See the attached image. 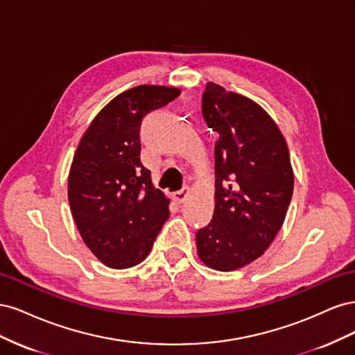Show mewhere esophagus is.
Listing matches in <instances>:
<instances>
[{
	"instance_id": "obj_1",
	"label": "esophagus",
	"mask_w": 355,
	"mask_h": 355,
	"mask_svg": "<svg viewBox=\"0 0 355 355\" xmlns=\"http://www.w3.org/2000/svg\"><path fill=\"white\" fill-rule=\"evenodd\" d=\"M189 192H191V188H189V187H184V188H182L180 191L175 192V194H173V198H175V201L182 202V201H185V200H187V197L189 196Z\"/></svg>"
}]
</instances>
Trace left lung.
I'll use <instances>...</instances> for the list:
<instances>
[{
  "label": "left lung",
  "mask_w": 355,
  "mask_h": 355,
  "mask_svg": "<svg viewBox=\"0 0 355 355\" xmlns=\"http://www.w3.org/2000/svg\"><path fill=\"white\" fill-rule=\"evenodd\" d=\"M214 144V211L196 234L197 253L216 271L249 265L274 241L293 194L286 139L261 105L207 83L201 99Z\"/></svg>",
  "instance_id": "left-lung-1"
}]
</instances>
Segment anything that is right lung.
Masks as SVG:
<instances>
[{
	"label": "right lung",
	"mask_w": 355,
	"mask_h": 355,
	"mask_svg": "<svg viewBox=\"0 0 355 355\" xmlns=\"http://www.w3.org/2000/svg\"><path fill=\"white\" fill-rule=\"evenodd\" d=\"M176 87L142 84L114 98L83 135L68 176L75 225L106 266L141 263L168 218L170 200L141 163L142 118L175 101Z\"/></svg>",
	"instance_id": "obj_1"
}]
</instances>
